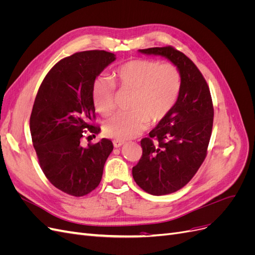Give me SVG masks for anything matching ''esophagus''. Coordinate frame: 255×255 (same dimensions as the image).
Segmentation results:
<instances>
[{
	"label": "esophagus",
	"mask_w": 255,
	"mask_h": 255,
	"mask_svg": "<svg viewBox=\"0 0 255 255\" xmlns=\"http://www.w3.org/2000/svg\"><path fill=\"white\" fill-rule=\"evenodd\" d=\"M113 143H114V146H115V148H120V146L125 144L126 142H125V141H122V140H117V139H116V140H114V141H113Z\"/></svg>",
	"instance_id": "1"
}]
</instances>
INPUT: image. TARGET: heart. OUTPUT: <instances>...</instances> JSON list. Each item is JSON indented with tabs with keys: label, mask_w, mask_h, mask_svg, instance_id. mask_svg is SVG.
I'll return each mask as SVG.
<instances>
[{
	"label": "heart",
	"mask_w": 255,
	"mask_h": 255,
	"mask_svg": "<svg viewBox=\"0 0 255 255\" xmlns=\"http://www.w3.org/2000/svg\"><path fill=\"white\" fill-rule=\"evenodd\" d=\"M116 82L121 89L134 91L130 112L116 114L105 122L104 132L117 140H128L139 135L148 121L155 123L164 119L175 104L181 90V73L174 65L135 59L116 69ZM114 81L99 76L92 85V100L97 111L109 116L115 109Z\"/></svg>",
	"instance_id": "heart-1"
}]
</instances>
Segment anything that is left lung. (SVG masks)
Wrapping results in <instances>:
<instances>
[{
	"mask_svg": "<svg viewBox=\"0 0 255 255\" xmlns=\"http://www.w3.org/2000/svg\"><path fill=\"white\" fill-rule=\"evenodd\" d=\"M138 52L167 58L181 73L175 104L140 141L142 156L132 170L138 186L163 196L184 187L202 165L212 135L213 102L203 75L185 54L172 47Z\"/></svg>",
	"mask_w": 255,
	"mask_h": 255,
	"instance_id": "obj_1",
	"label": "left lung"
}]
</instances>
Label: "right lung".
<instances>
[{
	"label": "right lung",
	"instance_id": "1",
	"mask_svg": "<svg viewBox=\"0 0 255 255\" xmlns=\"http://www.w3.org/2000/svg\"><path fill=\"white\" fill-rule=\"evenodd\" d=\"M115 60L106 51L75 53L59 60L38 89L29 119L33 144L44 175L68 195L82 197L98 187L114 149L106 138L87 146L82 138L84 128L94 136L101 130L89 123L96 117L92 85Z\"/></svg>",
	"mask_w": 255,
	"mask_h": 255
}]
</instances>
